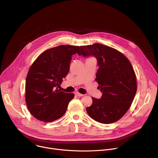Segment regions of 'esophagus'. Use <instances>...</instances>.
I'll return each instance as SVG.
<instances>
[{
	"instance_id": "34e87169",
	"label": "esophagus",
	"mask_w": 158,
	"mask_h": 158,
	"mask_svg": "<svg viewBox=\"0 0 158 158\" xmlns=\"http://www.w3.org/2000/svg\"><path fill=\"white\" fill-rule=\"evenodd\" d=\"M76 94L78 96V97H82V96H84V94H80L79 93H76Z\"/></svg>"
}]
</instances>
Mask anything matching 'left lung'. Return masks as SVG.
Here are the masks:
<instances>
[{
    "label": "left lung",
    "mask_w": 158,
    "mask_h": 158,
    "mask_svg": "<svg viewBox=\"0 0 158 158\" xmlns=\"http://www.w3.org/2000/svg\"><path fill=\"white\" fill-rule=\"evenodd\" d=\"M80 49V56L96 58L99 68L96 81L102 94L100 99L92 98V105L86 108L87 114L101 123H114L126 114L137 91L132 65L119 51L99 43Z\"/></svg>",
    "instance_id": "left-lung-1"
}]
</instances>
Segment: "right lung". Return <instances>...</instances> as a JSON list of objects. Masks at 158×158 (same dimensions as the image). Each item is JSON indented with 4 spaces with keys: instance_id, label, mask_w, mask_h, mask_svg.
<instances>
[{
    "instance_id": "obj_1",
    "label": "right lung",
    "mask_w": 158,
    "mask_h": 158,
    "mask_svg": "<svg viewBox=\"0 0 158 158\" xmlns=\"http://www.w3.org/2000/svg\"><path fill=\"white\" fill-rule=\"evenodd\" d=\"M80 47L61 45L42 52L29 70L26 82V101L31 114L45 123L61 118L74 94L58 87L69 71L73 55Z\"/></svg>"
}]
</instances>
